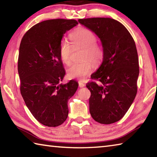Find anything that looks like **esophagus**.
<instances>
[{"label": "esophagus", "instance_id": "esophagus-1", "mask_svg": "<svg viewBox=\"0 0 157 157\" xmlns=\"http://www.w3.org/2000/svg\"><path fill=\"white\" fill-rule=\"evenodd\" d=\"M78 84H79V88H83V87L85 86V84L83 83V82H79Z\"/></svg>", "mask_w": 157, "mask_h": 157}]
</instances>
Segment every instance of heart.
Segmentation results:
<instances>
[{
	"mask_svg": "<svg viewBox=\"0 0 157 157\" xmlns=\"http://www.w3.org/2000/svg\"><path fill=\"white\" fill-rule=\"evenodd\" d=\"M71 44L67 40H62L59 44V57L64 64L71 63V55L73 48L83 49L82 59L79 63H74L67 69V75L71 79H84L92 72L94 64H98L103 58L104 51L97 40V36L92 31L86 28H79L70 34ZM88 60H90L88 61Z\"/></svg>",
	"mask_w": 157,
	"mask_h": 157,
	"instance_id": "b5f03b06",
	"label": "heart"
}]
</instances>
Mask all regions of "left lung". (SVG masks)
Returning <instances> with one entry per match:
<instances>
[{"mask_svg":"<svg viewBox=\"0 0 157 157\" xmlns=\"http://www.w3.org/2000/svg\"><path fill=\"white\" fill-rule=\"evenodd\" d=\"M101 40L103 62L86 87L90 91L89 110L94 120L110 124L120 120L137 93L139 58L135 40L121 22L110 18L79 19Z\"/></svg>","mask_w":157,"mask_h":157,"instance_id":"left-lung-1","label":"left lung"}]
</instances>
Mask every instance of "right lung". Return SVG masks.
<instances>
[{"mask_svg": "<svg viewBox=\"0 0 157 157\" xmlns=\"http://www.w3.org/2000/svg\"><path fill=\"white\" fill-rule=\"evenodd\" d=\"M78 24L75 20L60 18L42 21L25 33L20 44L21 93L33 116L46 126L56 127L66 121L68 100L78 89L73 79L60 84L65 70L59 53L64 34Z\"/></svg>", "mask_w": 157, "mask_h": 157, "instance_id": "right-lung-1", "label": "right lung"}]
</instances>
